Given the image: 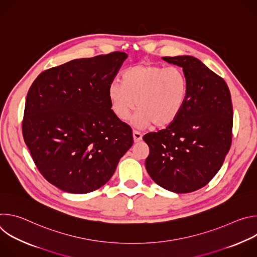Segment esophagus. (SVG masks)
<instances>
[{
    "label": "esophagus",
    "instance_id": "esophagus-1",
    "mask_svg": "<svg viewBox=\"0 0 257 257\" xmlns=\"http://www.w3.org/2000/svg\"><path fill=\"white\" fill-rule=\"evenodd\" d=\"M133 139L134 142H139L142 139V134L136 130H133Z\"/></svg>",
    "mask_w": 257,
    "mask_h": 257
}]
</instances>
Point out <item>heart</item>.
I'll use <instances>...</instances> for the list:
<instances>
[{
	"label": "heart",
	"mask_w": 257,
	"mask_h": 257,
	"mask_svg": "<svg viewBox=\"0 0 257 257\" xmlns=\"http://www.w3.org/2000/svg\"><path fill=\"white\" fill-rule=\"evenodd\" d=\"M187 76L180 68L140 63L122 73V82L114 80L107 95L114 115L126 121L132 112L138 128H163L171 125L181 114L188 97Z\"/></svg>",
	"instance_id": "heart-1"
}]
</instances>
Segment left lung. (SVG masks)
I'll list each match as a JSON object with an SVG mask.
<instances>
[{"instance_id": "obj_1", "label": "left lung", "mask_w": 257, "mask_h": 257, "mask_svg": "<svg viewBox=\"0 0 257 257\" xmlns=\"http://www.w3.org/2000/svg\"><path fill=\"white\" fill-rule=\"evenodd\" d=\"M163 60L183 68L189 83L188 97L174 123L143 136L150 148L145 168L161 187L189 193L215 176L231 148V93L225 80L194 57Z\"/></svg>"}]
</instances>
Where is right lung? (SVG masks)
Instances as JSON below:
<instances>
[{"mask_svg":"<svg viewBox=\"0 0 257 257\" xmlns=\"http://www.w3.org/2000/svg\"><path fill=\"white\" fill-rule=\"evenodd\" d=\"M127 57L70 61L42 72L28 90L24 141L41 174L63 191L100 188L133 144L131 127L114 115L107 95Z\"/></svg>","mask_w":257,"mask_h":257,"instance_id":"obj_1","label":"right lung"}]
</instances>
